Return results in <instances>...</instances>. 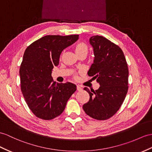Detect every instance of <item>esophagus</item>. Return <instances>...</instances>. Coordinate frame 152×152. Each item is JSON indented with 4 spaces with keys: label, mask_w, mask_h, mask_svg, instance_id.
Wrapping results in <instances>:
<instances>
[{
    "label": "esophagus",
    "mask_w": 152,
    "mask_h": 152,
    "mask_svg": "<svg viewBox=\"0 0 152 152\" xmlns=\"http://www.w3.org/2000/svg\"><path fill=\"white\" fill-rule=\"evenodd\" d=\"M77 91H82L83 90V88H81L80 86H78V85H77Z\"/></svg>",
    "instance_id": "esophagus-1"
}]
</instances>
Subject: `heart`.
Wrapping results in <instances>:
<instances>
[{"mask_svg": "<svg viewBox=\"0 0 152 152\" xmlns=\"http://www.w3.org/2000/svg\"><path fill=\"white\" fill-rule=\"evenodd\" d=\"M75 51L77 55L80 54H84L86 55L88 51V46L86 45V44L84 43V42H79L75 48ZM75 78H77L76 76H75Z\"/></svg>", "mask_w": 152, "mask_h": 152, "instance_id": "b5f03b06", "label": "heart"}]
</instances>
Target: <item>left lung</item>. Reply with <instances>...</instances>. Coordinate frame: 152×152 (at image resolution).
Returning <instances> with one entry per match:
<instances>
[{"label": "left lung", "instance_id": "left-lung-1", "mask_svg": "<svg viewBox=\"0 0 152 152\" xmlns=\"http://www.w3.org/2000/svg\"><path fill=\"white\" fill-rule=\"evenodd\" d=\"M94 48V61L88 74L97 80V90L84 88L90 100L83 106L88 115L106 120L119 110L128 90V68L123 50L102 36L90 39Z\"/></svg>", "mask_w": 152, "mask_h": 152}]
</instances>
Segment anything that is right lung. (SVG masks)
I'll return each instance as SVG.
<instances>
[{"instance_id":"obj_1","label":"right lung","mask_w":152,"mask_h":152,"mask_svg":"<svg viewBox=\"0 0 152 152\" xmlns=\"http://www.w3.org/2000/svg\"><path fill=\"white\" fill-rule=\"evenodd\" d=\"M79 39V35H46L25 50L20 64V89L29 108L40 119L51 120L63 112L77 90L71 83H56L51 71L62 51Z\"/></svg>"}]
</instances>
